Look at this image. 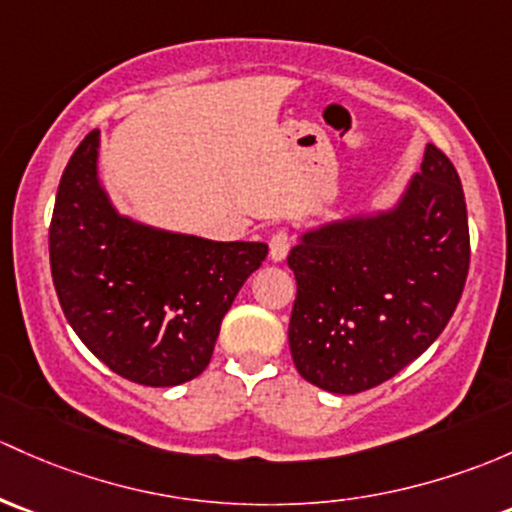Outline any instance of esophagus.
Here are the masks:
<instances>
[{
	"instance_id": "esophagus-1",
	"label": "esophagus",
	"mask_w": 512,
	"mask_h": 512,
	"mask_svg": "<svg viewBox=\"0 0 512 512\" xmlns=\"http://www.w3.org/2000/svg\"><path fill=\"white\" fill-rule=\"evenodd\" d=\"M289 245H292V238H289V233L287 230H277V233L272 235V240H270V257L274 262H282L284 257H287V252H289Z\"/></svg>"
}]
</instances>
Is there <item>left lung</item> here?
<instances>
[{
	"label": "left lung",
	"mask_w": 512,
	"mask_h": 512,
	"mask_svg": "<svg viewBox=\"0 0 512 512\" xmlns=\"http://www.w3.org/2000/svg\"><path fill=\"white\" fill-rule=\"evenodd\" d=\"M469 260L459 174L427 144L395 211L326 225L289 252L297 279L289 348L301 378L355 395L400 373L449 324Z\"/></svg>",
	"instance_id": "8db88e82"
}]
</instances>
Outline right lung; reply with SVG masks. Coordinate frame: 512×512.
<instances>
[{
  "mask_svg": "<svg viewBox=\"0 0 512 512\" xmlns=\"http://www.w3.org/2000/svg\"><path fill=\"white\" fill-rule=\"evenodd\" d=\"M68 324L112 373L149 387L193 380L220 321L267 257L265 242H213L132 223L98 184V129L63 169L48 228Z\"/></svg>",
  "mask_w": 512,
  "mask_h": 512,
  "instance_id": "obj_1",
  "label": "right lung"
}]
</instances>
